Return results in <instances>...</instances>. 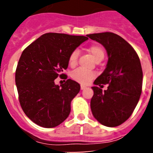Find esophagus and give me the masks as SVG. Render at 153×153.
<instances>
[{
    "mask_svg": "<svg viewBox=\"0 0 153 153\" xmlns=\"http://www.w3.org/2000/svg\"><path fill=\"white\" fill-rule=\"evenodd\" d=\"M85 88H86V86H85V85H80V89H81V90H84Z\"/></svg>",
    "mask_w": 153,
    "mask_h": 153,
    "instance_id": "1",
    "label": "esophagus"
}]
</instances>
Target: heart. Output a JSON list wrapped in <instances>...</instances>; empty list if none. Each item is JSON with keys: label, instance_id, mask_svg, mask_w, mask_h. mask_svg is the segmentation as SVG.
I'll list each match as a JSON object with an SVG mask.
<instances>
[{"label": "heart", "instance_id": "heart-1", "mask_svg": "<svg viewBox=\"0 0 153 153\" xmlns=\"http://www.w3.org/2000/svg\"><path fill=\"white\" fill-rule=\"evenodd\" d=\"M88 52L91 54L92 57L94 58L95 61H99L100 59H102L104 57V50L100 45H91L88 48ZM78 52L77 50L73 51V52L70 55L69 59H68V63L69 65L73 68V67L76 66L78 64ZM95 73L92 72H89L85 71L83 69H79L75 70L72 73V78L75 81L80 82V83L85 84L88 83L91 81V80L95 77Z\"/></svg>", "mask_w": 153, "mask_h": 153}]
</instances>
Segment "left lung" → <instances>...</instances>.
<instances>
[{"mask_svg": "<svg viewBox=\"0 0 153 153\" xmlns=\"http://www.w3.org/2000/svg\"><path fill=\"white\" fill-rule=\"evenodd\" d=\"M102 45L108 54L104 71L94 85L108 84L107 90L93 86L91 108L103 125L114 127L129 118L137 104L143 87V70L137 54L127 41L111 32L88 34ZM103 86V85H101Z\"/></svg>", "mask_w": 153, "mask_h": 153, "instance_id": "8db88e82", "label": "left lung"}]
</instances>
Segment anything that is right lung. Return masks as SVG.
<instances>
[{
  "mask_svg": "<svg viewBox=\"0 0 153 153\" xmlns=\"http://www.w3.org/2000/svg\"><path fill=\"white\" fill-rule=\"evenodd\" d=\"M87 36L59 33L42 35L23 51L16 71L19 102L25 114L40 127L59 125L71 113L80 85L71 79L58 85L54 80L68 67V59Z\"/></svg>",
  "mask_w": 153,
  "mask_h": 153,
  "instance_id": "obj_1",
  "label": "right lung"
}]
</instances>
